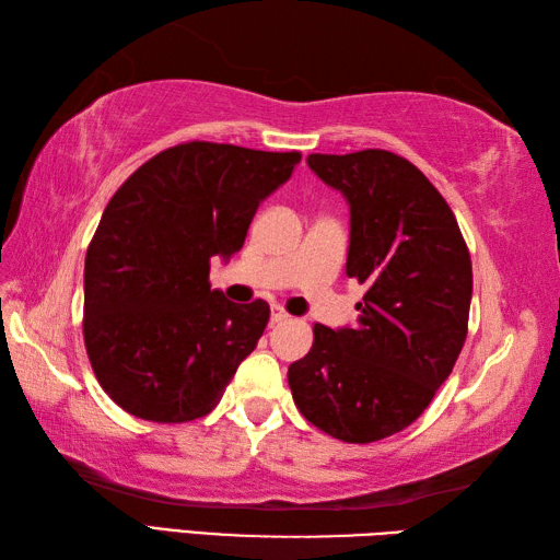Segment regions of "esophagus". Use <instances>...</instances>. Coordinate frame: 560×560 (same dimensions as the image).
Returning a JSON list of instances; mask_svg holds the SVG:
<instances>
[{
	"label": "esophagus",
	"mask_w": 560,
	"mask_h": 560,
	"mask_svg": "<svg viewBox=\"0 0 560 560\" xmlns=\"http://www.w3.org/2000/svg\"><path fill=\"white\" fill-rule=\"evenodd\" d=\"M271 325H279V323H287V319H289V313L287 311H281V307L279 305H273L271 307Z\"/></svg>",
	"instance_id": "obj_1"
}]
</instances>
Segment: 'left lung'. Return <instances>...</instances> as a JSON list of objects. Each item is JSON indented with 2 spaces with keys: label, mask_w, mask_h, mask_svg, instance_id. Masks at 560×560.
Instances as JSON below:
<instances>
[{
  "label": "left lung",
  "mask_w": 560,
  "mask_h": 560,
  "mask_svg": "<svg viewBox=\"0 0 560 560\" xmlns=\"http://www.w3.org/2000/svg\"><path fill=\"white\" fill-rule=\"evenodd\" d=\"M307 165L347 199V277L368 291L355 327H313L289 385L319 431L375 443L419 419L455 368L469 323V249L443 195L397 153H311Z\"/></svg>",
  "instance_id": "1"
}]
</instances>
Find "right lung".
I'll use <instances>...</instances> for the list:
<instances>
[{"label": "right lung", "mask_w": 560, "mask_h": 560, "mask_svg": "<svg viewBox=\"0 0 560 560\" xmlns=\"http://www.w3.org/2000/svg\"><path fill=\"white\" fill-rule=\"evenodd\" d=\"M301 153L189 141L127 177L83 267V341L101 387L156 423L207 416L255 351L269 305H235L209 283L211 257L243 247L257 207Z\"/></svg>", "instance_id": "right-lung-1"}]
</instances>
